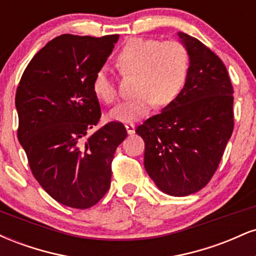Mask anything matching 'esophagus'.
Returning a JSON list of instances; mask_svg holds the SVG:
<instances>
[{"instance_id":"34e87169","label":"esophagus","mask_w":256,"mask_h":256,"mask_svg":"<svg viewBox=\"0 0 256 256\" xmlns=\"http://www.w3.org/2000/svg\"><path fill=\"white\" fill-rule=\"evenodd\" d=\"M125 128H126V131H128V134H134V125L132 124V122H128V124H125Z\"/></svg>"}]
</instances>
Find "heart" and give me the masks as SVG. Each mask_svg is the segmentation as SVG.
Returning <instances> with one entry per match:
<instances>
[{
	"instance_id": "1",
	"label": "heart",
	"mask_w": 256,
	"mask_h": 256,
	"mask_svg": "<svg viewBox=\"0 0 256 256\" xmlns=\"http://www.w3.org/2000/svg\"><path fill=\"white\" fill-rule=\"evenodd\" d=\"M116 66L122 76H136V96L114 107L108 116L131 122L148 116L155 104L162 108L178 98L186 82L190 58L179 42L131 38L116 54ZM92 91L104 104H113L118 98L116 84L106 68L96 72Z\"/></svg>"
}]
</instances>
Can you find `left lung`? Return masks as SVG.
I'll return each instance as SVG.
<instances>
[{"instance_id":"8db88e82","label":"left lung","mask_w":256,"mask_h":256,"mask_svg":"<svg viewBox=\"0 0 256 256\" xmlns=\"http://www.w3.org/2000/svg\"><path fill=\"white\" fill-rule=\"evenodd\" d=\"M190 58L183 90L137 128L144 167L162 192L188 196L207 185L234 130V89L225 64L204 43L178 32Z\"/></svg>"}]
</instances>
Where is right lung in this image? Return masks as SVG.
<instances>
[{"label":"right lung","mask_w":256,"mask_h":256,"mask_svg":"<svg viewBox=\"0 0 256 256\" xmlns=\"http://www.w3.org/2000/svg\"><path fill=\"white\" fill-rule=\"evenodd\" d=\"M118 34H61L32 58L16 89L18 138L40 186L55 201L92 207L110 186L114 152L128 136L110 122L90 136L101 118L92 79Z\"/></svg>","instance_id":"obj_1"}]
</instances>
